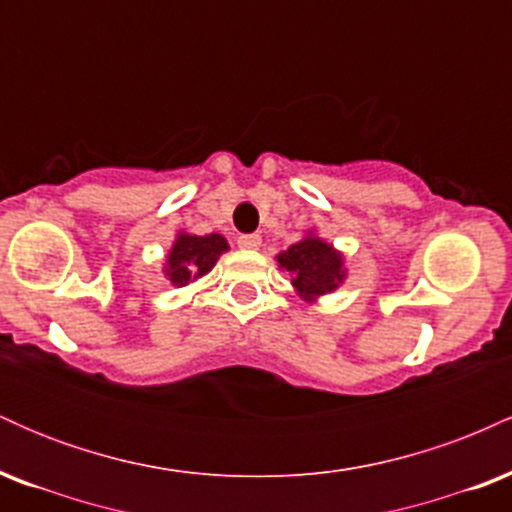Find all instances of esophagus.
Listing matches in <instances>:
<instances>
[{"label": "esophagus", "mask_w": 512, "mask_h": 512, "mask_svg": "<svg viewBox=\"0 0 512 512\" xmlns=\"http://www.w3.org/2000/svg\"><path fill=\"white\" fill-rule=\"evenodd\" d=\"M262 245L260 233H245V236L238 238V248L243 250H257Z\"/></svg>", "instance_id": "34e87169"}]
</instances>
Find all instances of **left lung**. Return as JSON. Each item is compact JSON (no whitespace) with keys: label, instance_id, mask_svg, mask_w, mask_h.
Instances as JSON below:
<instances>
[{"label":"left lung","instance_id":"left-lung-1","mask_svg":"<svg viewBox=\"0 0 512 512\" xmlns=\"http://www.w3.org/2000/svg\"><path fill=\"white\" fill-rule=\"evenodd\" d=\"M276 262L293 274L291 284L308 301L325 296L344 281V257L325 240L308 236L281 252Z\"/></svg>","mask_w":512,"mask_h":512}]
</instances>
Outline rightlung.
I'll list each match as a JSON object with an SVG mask.
<instances>
[{"instance_id": "right-lung-1", "label": "right lung", "mask_w": 512, "mask_h": 512, "mask_svg": "<svg viewBox=\"0 0 512 512\" xmlns=\"http://www.w3.org/2000/svg\"><path fill=\"white\" fill-rule=\"evenodd\" d=\"M226 250V238L219 236V233H209V236H187V233H180L166 260V276L170 284L185 286L199 279V276H204Z\"/></svg>"}]
</instances>
